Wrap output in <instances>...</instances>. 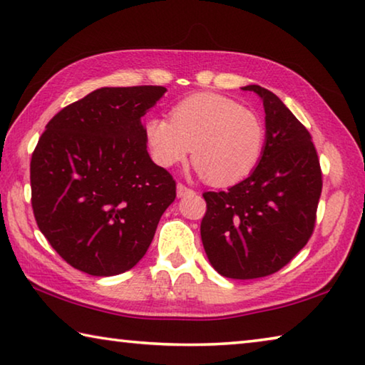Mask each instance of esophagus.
<instances>
[{
    "label": "esophagus",
    "mask_w": 365,
    "mask_h": 365,
    "mask_svg": "<svg viewBox=\"0 0 365 365\" xmlns=\"http://www.w3.org/2000/svg\"><path fill=\"white\" fill-rule=\"evenodd\" d=\"M191 193H195V191L191 190V188H188L187 185H183V183H178L177 185V196L178 197H183V196L191 195Z\"/></svg>",
    "instance_id": "1"
}]
</instances>
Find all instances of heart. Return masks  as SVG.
Listing matches in <instances>:
<instances>
[{"instance_id":"b5f03b06","label":"heart","mask_w":365,"mask_h":365,"mask_svg":"<svg viewBox=\"0 0 365 365\" xmlns=\"http://www.w3.org/2000/svg\"><path fill=\"white\" fill-rule=\"evenodd\" d=\"M143 135L153 160L165 169L185 163L193 146L200 175L220 187L248 177L264 151L257 114L215 93L185 98L172 108L170 120L148 117Z\"/></svg>"}]
</instances>
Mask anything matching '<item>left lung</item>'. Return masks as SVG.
Returning a JSON list of instances; mask_svg holds the SVG:
<instances>
[{
  "mask_svg": "<svg viewBox=\"0 0 365 365\" xmlns=\"http://www.w3.org/2000/svg\"><path fill=\"white\" fill-rule=\"evenodd\" d=\"M262 100V158L248 178L227 191H207L201 240L212 267L227 279L267 277L287 265L311 238L322 172L306 127L277 95L243 86Z\"/></svg>",
  "mask_w": 365,
  "mask_h": 365,
  "instance_id": "obj_1",
  "label": "left lung"
}]
</instances>
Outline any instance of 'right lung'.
<instances>
[{
  "label": "right lung",
  "instance_id": "1",
  "mask_svg": "<svg viewBox=\"0 0 365 365\" xmlns=\"http://www.w3.org/2000/svg\"><path fill=\"white\" fill-rule=\"evenodd\" d=\"M164 86H104L48 122L32 154V207L41 233L72 267L95 277L146 255L175 182L151 160L143 117Z\"/></svg>",
  "mask_w": 365,
  "mask_h": 365
}]
</instances>
